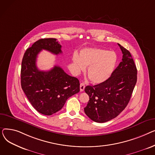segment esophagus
<instances>
[{
	"instance_id": "esophagus-1",
	"label": "esophagus",
	"mask_w": 155,
	"mask_h": 155,
	"mask_svg": "<svg viewBox=\"0 0 155 155\" xmlns=\"http://www.w3.org/2000/svg\"><path fill=\"white\" fill-rule=\"evenodd\" d=\"M85 84L84 83H81L80 85V90L81 92H83L85 89Z\"/></svg>"
}]
</instances>
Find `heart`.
Masks as SVG:
<instances>
[{
	"label": "heart",
	"mask_w": 155,
	"mask_h": 155,
	"mask_svg": "<svg viewBox=\"0 0 155 155\" xmlns=\"http://www.w3.org/2000/svg\"><path fill=\"white\" fill-rule=\"evenodd\" d=\"M115 52L100 48H85L73 56V62L77 71L87 69V75L95 84H101L111 75L117 63Z\"/></svg>",
	"instance_id": "obj_1"
}]
</instances>
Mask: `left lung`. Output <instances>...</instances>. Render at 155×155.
I'll return each mask as SVG.
<instances>
[{
  "mask_svg": "<svg viewBox=\"0 0 155 155\" xmlns=\"http://www.w3.org/2000/svg\"><path fill=\"white\" fill-rule=\"evenodd\" d=\"M118 45L123 59L111 76L101 84L85 88L89 101L84 111L96 123H105L116 117L127 106L137 82V68L131 53Z\"/></svg>",
  "mask_w": 155,
  "mask_h": 155,
  "instance_id": "1",
  "label": "left lung"
}]
</instances>
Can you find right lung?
I'll list each match as a JSON object with an SVG mask.
<instances>
[{"instance_id": "obj_1", "label": "right lung", "mask_w": 155, "mask_h": 155, "mask_svg": "<svg viewBox=\"0 0 155 155\" xmlns=\"http://www.w3.org/2000/svg\"><path fill=\"white\" fill-rule=\"evenodd\" d=\"M61 46L54 38L39 39L24 53L21 64V87L33 107L50 116L59 111L67 100L80 91L78 78L67 74L59 66L40 71L36 66L38 54L45 50L58 55Z\"/></svg>"}]
</instances>
